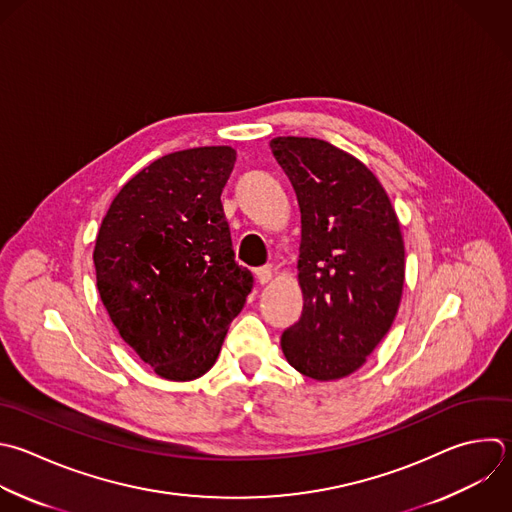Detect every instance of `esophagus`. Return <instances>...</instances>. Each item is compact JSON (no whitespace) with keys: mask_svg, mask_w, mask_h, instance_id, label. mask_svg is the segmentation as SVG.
I'll return each mask as SVG.
<instances>
[{"mask_svg":"<svg viewBox=\"0 0 512 512\" xmlns=\"http://www.w3.org/2000/svg\"><path fill=\"white\" fill-rule=\"evenodd\" d=\"M274 278V270H272V266H264V268H258L256 270V280H258V284H268L270 280Z\"/></svg>","mask_w":512,"mask_h":512,"instance_id":"esophagus-1","label":"esophagus"}]
</instances>
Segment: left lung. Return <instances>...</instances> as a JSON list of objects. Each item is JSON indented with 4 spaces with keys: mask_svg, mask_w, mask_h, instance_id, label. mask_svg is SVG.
<instances>
[{
    "mask_svg": "<svg viewBox=\"0 0 512 512\" xmlns=\"http://www.w3.org/2000/svg\"><path fill=\"white\" fill-rule=\"evenodd\" d=\"M300 206L302 316L280 346L300 374L328 382L356 372L390 330L404 286V240L378 178L318 140L270 142Z\"/></svg>",
    "mask_w": 512,
    "mask_h": 512,
    "instance_id": "8db88e82",
    "label": "left lung"
}]
</instances>
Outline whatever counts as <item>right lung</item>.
Wrapping results in <instances>:
<instances>
[{
  "mask_svg": "<svg viewBox=\"0 0 512 512\" xmlns=\"http://www.w3.org/2000/svg\"><path fill=\"white\" fill-rule=\"evenodd\" d=\"M234 162L230 146L162 156L124 184L96 238L100 298L124 342L166 380L214 366L252 290L220 202Z\"/></svg>",
  "mask_w": 512,
  "mask_h": 512,
  "instance_id": "right-lung-1",
  "label": "right lung"
}]
</instances>
